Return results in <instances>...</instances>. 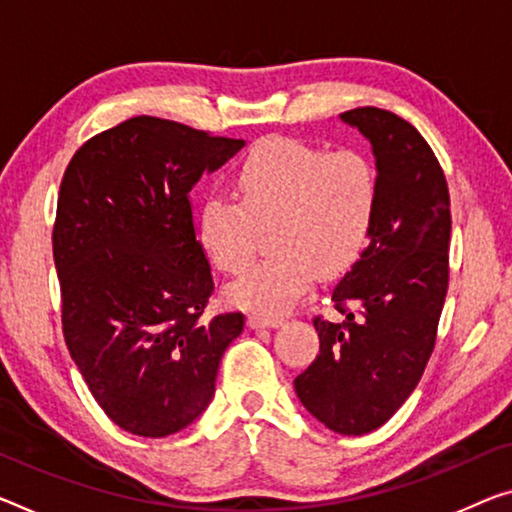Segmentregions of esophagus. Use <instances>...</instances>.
<instances>
[{
    "label": "esophagus",
    "instance_id": "obj_1",
    "mask_svg": "<svg viewBox=\"0 0 512 512\" xmlns=\"http://www.w3.org/2000/svg\"><path fill=\"white\" fill-rule=\"evenodd\" d=\"M247 325L251 329H258V327H281L283 325V318L267 316V313H251V316L247 318Z\"/></svg>",
    "mask_w": 512,
    "mask_h": 512
}]
</instances>
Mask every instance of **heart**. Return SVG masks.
<instances>
[{
  "instance_id": "heart-1",
  "label": "heart",
  "mask_w": 512,
  "mask_h": 512,
  "mask_svg": "<svg viewBox=\"0 0 512 512\" xmlns=\"http://www.w3.org/2000/svg\"><path fill=\"white\" fill-rule=\"evenodd\" d=\"M238 198L215 194L199 212L212 265L240 274L270 229L272 256L229 286V300L265 313L288 311L320 277L348 270L371 238L380 174L361 151L329 153L297 139H267L235 176Z\"/></svg>"
}]
</instances>
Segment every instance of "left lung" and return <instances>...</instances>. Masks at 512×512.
<instances>
[{
  "mask_svg": "<svg viewBox=\"0 0 512 512\" xmlns=\"http://www.w3.org/2000/svg\"><path fill=\"white\" fill-rule=\"evenodd\" d=\"M373 144L380 203L359 261L336 283L343 320L313 318L320 355L295 377L302 405L338 435L384 426L435 350L448 290L451 196L428 141L377 107L343 112Z\"/></svg>",
  "mask_w": 512,
  "mask_h": 512,
  "instance_id": "left-lung-1",
  "label": "left lung"
}]
</instances>
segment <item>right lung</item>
Returning a JSON list of instances; mask_svg holds the SVG:
<instances>
[{
  "instance_id": "right-lung-1",
  "label": "right lung",
  "mask_w": 512,
  "mask_h": 512,
  "mask_svg": "<svg viewBox=\"0 0 512 512\" xmlns=\"http://www.w3.org/2000/svg\"><path fill=\"white\" fill-rule=\"evenodd\" d=\"M245 146L135 116L77 148L59 187L52 254L61 329L116 426L167 437L206 410L242 313L206 320L215 293L192 187Z\"/></svg>"
}]
</instances>
